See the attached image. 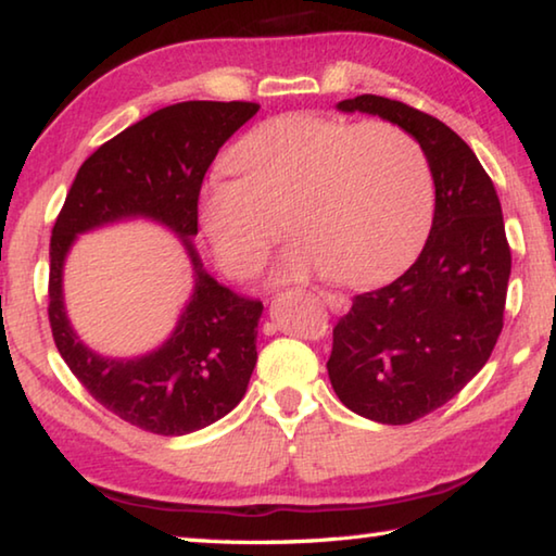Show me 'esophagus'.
Instances as JSON below:
<instances>
[{
    "label": "esophagus",
    "instance_id": "esophagus-1",
    "mask_svg": "<svg viewBox=\"0 0 556 556\" xmlns=\"http://www.w3.org/2000/svg\"><path fill=\"white\" fill-rule=\"evenodd\" d=\"M320 299H323V304H326L330 311H342V308H345V304H348L345 299L338 296V294H330V291H320Z\"/></svg>",
    "mask_w": 556,
    "mask_h": 556
}]
</instances>
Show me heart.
<instances>
[{
  "instance_id": "b5f03b06",
  "label": "heart",
  "mask_w": 556,
  "mask_h": 556,
  "mask_svg": "<svg viewBox=\"0 0 556 556\" xmlns=\"http://www.w3.org/2000/svg\"><path fill=\"white\" fill-rule=\"evenodd\" d=\"M199 189V228L226 275L248 279L281 230L294 233L271 281L326 271L336 285H369L416 255L432 224L435 187L422 146L393 124L281 116L240 140ZM286 224H280V216Z\"/></svg>"
}]
</instances>
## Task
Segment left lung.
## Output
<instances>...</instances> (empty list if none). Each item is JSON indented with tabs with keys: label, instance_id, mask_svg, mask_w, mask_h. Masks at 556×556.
<instances>
[{
	"label": "left lung",
	"instance_id": "left-lung-1",
	"mask_svg": "<svg viewBox=\"0 0 556 556\" xmlns=\"http://www.w3.org/2000/svg\"><path fill=\"white\" fill-rule=\"evenodd\" d=\"M336 109L408 130L432 169L426 248L391 285L352 299L328 359L332 389L350 410L406 426L457 396L496 348L510 277L501 201L473 150L435 116L377 94Z\"/></svg>",
	"mask_w": 556,
	"mask_h": 556
}]
</instances>
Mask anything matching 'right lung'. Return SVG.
Returning a JSON list of instances; mask_svg holds the SVG:
<instances>
[{
  "mask_svg": "<svg viewBox=\"0 0 556 556\" xmlns=\"http://www.w3.org/2000/svg\"><path fill=\"white\" fill-rule=\"evenodd\" d=\"M257 109L181 102L128 126L85 160L53 226L48 316L58 352L104 408L155 435H189L220 420L245 396L255 369L265 306L218 285L191 240L208 165ZM136 217L167 227L186 245L192 294L163 346L138 358H106L87 349L66 318L64 262L83 232Z\"/></svg>",
  "mask_w": 556,
  "mask_h": 556,
  "instance_id": "add662e5",
  "label": "right lung"
}]
</instances>
